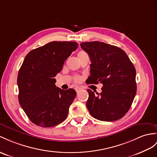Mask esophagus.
<instances>
[{"instance_id":"1","label":"esophagus","mask_w":157,"mask_h":157,"mask_svg":"<svg viewBox=\"0 0 157 157\" xmlns=\"http://www.w3.org/2000/svg\"><path fill=\"white\" fill-rule=\"evenodd\" d=\"M75 90L78 93V92L79 90H81V87H79V86H75Z\"/></svg>"}]
</instances>
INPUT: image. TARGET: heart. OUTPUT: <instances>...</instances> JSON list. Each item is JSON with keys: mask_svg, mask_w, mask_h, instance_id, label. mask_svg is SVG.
I'll return each instance as SVG.
<instances>
[{"mask_svg": "<svg viewBox=\"0 0 157 157\" xmlns=\"http://www.w3.org/2000/svg\"><path fill=\"white\" fill-rule=\"evenodd\" d=\"M86 55H87L86 52H85V51H80V52L78 53V56L79 59H80V58H82V57L85 56H86ZM75 81H76V82L80 81H81V77H80V76H75Z\"/></svg>", "mask_w": 157, "mask_h": 157, "instance_id": "obj_1", "label": "heart"}]
</instances>
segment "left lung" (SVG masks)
Returning a JSON list of instances; mask_svg holds the SVG:
<instances>
[{
	"instance_id": "8db88e82",
	"label": "left lung",
	"mask_w": 157,
	"mask_h": 157,
	"mask_svg": "<svg viewBox=\"0 0 157 157\" xmlns=\"http://www.w3.org/2000/svg\"><path fill=\"white\" fill-rule=\"evenodd\" d=\"M81 48L90 57V76L87 84H102L101 93L88 89L86 107L94 118L114 121L131 108L136 93V70L121 48L99 41L85 42Z\"/></svg>"
}]
</instances>
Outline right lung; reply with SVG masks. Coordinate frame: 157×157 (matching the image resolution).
<instances>
[{"label":"right lung","instance_id":"add662e5","mask_svg":"<svg viewBox=\"0 0 157 157\" xmlns=\"http://www.w3.org/2000/svg\"><path fill=\"white\" fill-rule=\"evenodd\" d=\"M76 42L53 41L30 51L19 70L18 101L33 123L52 127L66 119L76 91L56 86V75L78 47Z\"/></svg>","mask_w":157,"mask_h":157}]
</instances>
